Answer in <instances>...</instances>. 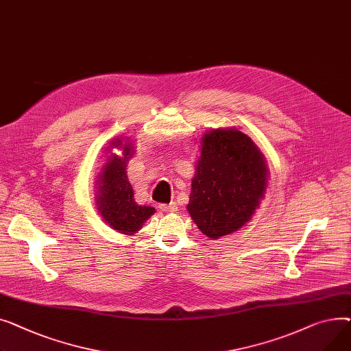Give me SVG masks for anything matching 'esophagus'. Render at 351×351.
Masks as SVG:
<instances>
[{"mask_svg": "<svg viewBox=\"0 0 351 351\" xmlns=\"http://www.w3.org/2000/svg\"><path fill=\"white\" fill-rule=\"evenodd\" d=\"M160 210H161V211H166V213H176V211H177V204H176V202L161 204V205H160Z\"/></svg>", "mask_w": 351, "mask_h": 351, "instance_id": "esophagus-1", "label": "esophagus"}]
</instances>
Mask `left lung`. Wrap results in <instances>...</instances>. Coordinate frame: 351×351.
Listing matches in <instances>:
<instances>
[{"label":"left lung","mask_w":351,"mask_h":351,"mask_svg":"<svg viewBox=\"0 0 351 351\" xmlns=\"http://www.w3.org/2000/svg\"><path fill=\"white\" fill-rule=\"evenodd\" d=\"M199 144L187 211L204 235L218 239L251 221L269 173L256 144L237 128L213 129Z\"/></svg>","instance_id":"1"}]
</instances>
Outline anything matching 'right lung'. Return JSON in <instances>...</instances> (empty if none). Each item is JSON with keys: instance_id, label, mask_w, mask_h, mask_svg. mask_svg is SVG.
Returning <instances> with one entry per match:
<instances>
[{"instance_id": "add662e5", "label": "right lung", "mask_w": 351, "mask_h": 351, "mask_svg": "<svg viewBox=\"0 0 351 351\" xmlns=\"http://www.w3.org/2000/svg\"><path fill=\"white\" fill-rule=\"evenodd\" d=\"M113 148L121 149L122 156L113 154ZM106 150H109V156H106L96 180V207L112 230L130 237L141 230L143 223L156 213V208L138 205L134 201L126 171L128 162L134 154V144L129 138L119 137L110 141Z\"/></svg>"}]
</instances>
